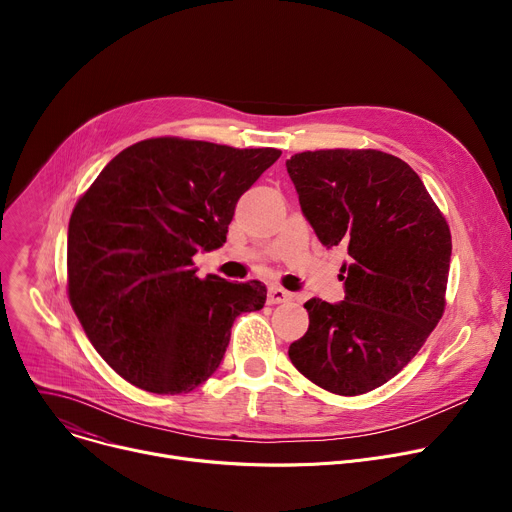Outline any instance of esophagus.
<instances>
[{"mask_svg": "<svg viewBox=\"0 0 512 512\" xmlns=\"http://www.w3.org/2000/svg\"><path fill=\"white\" fill-rule=\"evenodd\" d=\"M291 298H294V294H289V291H285L283 287L271 285L267 294V304H283V302H289Z\"/></svg>", "mask_w": 512, "mask_h": 512, "instance_id": "1", "label": "esophagus"}]
</instances>
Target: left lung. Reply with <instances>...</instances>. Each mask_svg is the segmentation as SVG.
<instances>
[{"mask_svg": "<svg viewBox=\"0 0 512 512\" xmlns=\"http://www.w3.org/2000/svg\"><path fill=\"white\" fill-rule=\"evenodd\" d=\"M302 214L348 261L338 304H304L308 332L291 342L294 367L336 395L369 393L417 354L446 306L452 235L421 178L377 150H320L285 162Z\"/></svg>", "mask_w": 512, "mask_h": 512, "instance_id": "left-lung-1", "label": "left lung"}]
</instances>
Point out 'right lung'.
<instances>
[{
    "mask_svg": "<svg viewBox=\"0 0 512 512\" xmlns=\"http://www.w3.org/2000/svg\"><path fill=\"white\" fill-rule=\"evenodd\" d=\"M279 150L156 137L117 154L68 223V298L95 350L131 385L196 389L221 364L231 326L267 287L196 277L192 257L227 241L239 198Z\"/></svg>",
    "mask_w": 512,
    "mask_h": 512,
    "instance_id": "add662e5",
    "label": "right lung"
}]
</instances>
